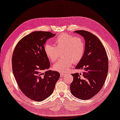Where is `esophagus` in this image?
<instances>
[{"instance_id":"esophagus-1","label":"esophagus","mask_w":120,"mask_h":120,"mask_svg":"<svg viewBox=\"0 0 120 120\" xmlns=\"http://www.w3.org/2000/svg\"><path fill=\"white\" fill-rule=\"evenodd\" d=\"M65 75V73H60V77H63V76L64 75Z\"/></svg>"}]
</instances>
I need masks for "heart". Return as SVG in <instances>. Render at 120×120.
I'll use <instances>...</instances> for the list:
<instances>
[{
  "instance_id": "1",
  "label": "heart",
  "mask_w": 120,
  "mask_h": 120,
  "mask_svg": "<svg viewBox=\"0 0 120 120\" xmlns=\"http://www.w3.org/2000/svg\"><path fill=\"white\" fill-rule=\"evenodd\" d=\"M54 45L46 43L44 50L47 57L51 62L56 61L62 52V59L55 63L53 69L57 71L66 72L71 67L73 63L80 62L85 50V44L83 39L79 37L63 33L60 34L54 40Z\"/></svg>"
}]
</instances>
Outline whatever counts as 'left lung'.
<instances>
[{
	"instance_id": "left-lung-1",
	"label": "left lung",
	"mask_w": 120,
	"mask_h": 120,
	"mask_svg": "<svg viewBox=\"0 0 120 120\" xmlns=\"http://www.w3.org/2000/svg\"><path fill=\"white\" fill-rule=\"evenodd\" d=\"M85 41V50L76 69L83 70L82 74H72L73 80L70 90L74 97L88 100L94 97L103 87L109 70V60L105 49L98 38L90 32L76 30Z\"/></svg>"
}]
</instances>
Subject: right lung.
Returning <instances> with one entry per match:
<instances>
[{
	"label": "right lung",
	"mask_w": 120,
	"mask_h": 120,
	"mask_svg": "<svg viewBox=\"0 0 120 120\" xmlns=\"http://www.w3.org/2000/svg\"><path fill=\"white\" fill-rule=\"evenodd\" d=\"M55 36L49 31H34L23 37L14 50L11 62L14 77L23 94L34 101H42L50 96L60 77L57 71L43 73L50 66L44 45Z\"/></svg>",
	"instance_id": "1"
}]
</instances>
